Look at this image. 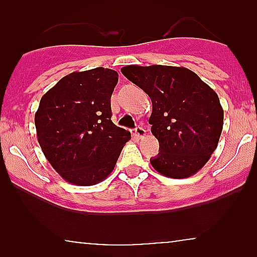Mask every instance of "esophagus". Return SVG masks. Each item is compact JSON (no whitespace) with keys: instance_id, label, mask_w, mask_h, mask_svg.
<instances>
[{"instance_id":"34e87169","label":"esophagus","mask_w":257,"mask_h":257,"mask_svg":"<svg viewBox=\"0 0 257 257\" xmlns=\"http://www.w3.org/2000/svg\"><path fill=\"white\" fill-rule=\"evenodd\" d=\"M134 133H135L136 138H139V139H143V138H145V135H147V131H145L142 126L136 127Z\"/></svg>"}]
</instances>
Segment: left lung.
<instances>
[{
    "instance_id": "obj_1",
    "label": "left lung",
    "mask_w": 257,
    "mask_h": 257,
    "mask_svg": "<svg viewBox=\"0 0 257 257\" xmlns=\"http://www.w3.org/2000/svg\"><path fill=\"white\" fill-rule=\"evenodd\" d=\"M122 74L151 97L152 134L160 153L157 172L171 179L198 172L217 148L224 124L219 96L194 72L170 65H127Z\"/></svg>"
}]
</instances>
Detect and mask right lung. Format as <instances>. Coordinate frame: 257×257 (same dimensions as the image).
Wrapping results in <instances>:
<instances>
[{
  "mask_svg": "<svg viewBox=\"0 0 257 257\" xmlns=\"http://www.w3.org/2000/svg\"><path fill=\"white\" fill-rule=\"evenodd\" d=\"M118 73L108 68L73 72L41 97L36 131L46 160L65 181L100 183L114 169L130 131L112 122Z\"/></svg>",
  "mask_w": 257,
  "mask_h": 257,
  "instance_id": "1",
  "label": "right lung"
}]
</instances>
